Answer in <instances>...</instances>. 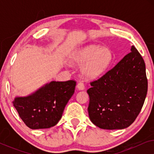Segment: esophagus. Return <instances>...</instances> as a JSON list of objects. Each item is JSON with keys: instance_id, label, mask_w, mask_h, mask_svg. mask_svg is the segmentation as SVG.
<instances>
[{"instance_id": "obj_1", "label": "esophagus", "mask_w": 154, "mask_h": 154, "mask_svg": "<svg viewBox=\"0 0 154 154\" xmlns=\"http://www.w3.org/2000/svg\"><path fill=\"white\" fill-rule=\"evenodd\" d=\"M77 88L79 90H83L85 88V85L83 82H79L77 85Z\"/></svg>"}]
</instances>
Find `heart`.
<instances>
[{"label":"heart","instance_id":"1","mask_svg":"<svg viewBox=\"0 0 154 154\" xmlns=\"http://www.w3.org/2000/svg\"><path fill=\"white\" fill-rule=\"evenodd\" d=\"M112 58V53L109 48L89 45L77 50L71 59L76 64L84 63L81 68L83 75L88 78H95L106 70Z\"/></svg>","mask_w":154,"mask_h":154}]
</instances>
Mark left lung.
Returning <instances> with one entry per match:
<instances>
[{"label": "left lung", "instance_id": "obj_1", "mask_svg": "<svg viewBox=\"0 0 154 154\" xmlns=\"http://www.w3.org/2000/svg\"><path fill=\"white\" fill-rule=\"evenodd\" d=\"M90 85V121L102 129L128 128L140 113L147 94L144 61L132 45L131 52Z\"/></svg>", "mask_w": 154, "mask_h": 154}]
</instances>
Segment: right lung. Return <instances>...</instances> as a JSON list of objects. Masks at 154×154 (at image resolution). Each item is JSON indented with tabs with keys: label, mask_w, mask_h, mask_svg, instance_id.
Returning <instances> with one entry per match:
<instances>
[{
	"label": "right lung",
	"mask_w": 154,
	"mask_h": 154,
	"mask_svg": "<svg viewBox=\"0 0 154 154\" xmlns=\"http://www.w3.org/2000/svg\"><path fill=\"white\" fill-rule=\"evenodd\" d=\"M76 82L52 81L34 93L16 97L13 106L27 127L44 129L55 125L75 91Z\"/></svg>",
	"instance_id": "obj_1"
}]
</instances>
